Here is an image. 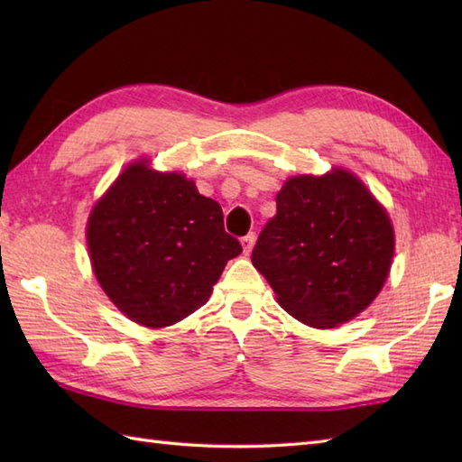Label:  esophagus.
<instances>
[{
    "label": "esophagus",
    "mask_w": 462,
    "mask_h": 462,
    "mask_svg": "<svg viewBox=\"0 0 462 462\" xmlns=\"http://www.w3.org/2000/svg\"><path fill=\"white\" fill-rule=\"evenodd\" d=\"M254 244H256V234H254V232L246 234V236L242 238V246H244V254H246V256H248V254L252 252Z\"/></svg>",
    "instance_id": "esophagus-1"
}]
</instances>
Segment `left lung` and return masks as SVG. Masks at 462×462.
Wrapping results in <instances>:
<instances>
[{
    "label": "left lung",
    "mask_w": 462,
    "mask_h": 462,
    "mask_svg": "<svg viewBox=\"0 0 462 462\" xmlns=\"http://www.w3.org/2000/svg\"><path fill=\"white\" fill-rule=\"evenodd\" d=\"M260 232L252 263L280 306L311 328H336L365 310L393 260V226L347 171L293 176Z\"/></svg>",
    "instance_id": "obj_1"
}]
</instances>
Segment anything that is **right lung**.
Instances as JSON below:
<instances>
[{"mask_svg":"<svg viewBox=\"0 0 462 462\" xmlns=\"http://www.w3.org/2000/svg\"><path fill=\"white\" fill-rule=\"evenodd\" d=\"M91 263L106 296L133 321L164 328L210 298L226 262L242 252L218 202L182 174L131 164L87 224Z\"/></svg>","mask_w":462,"mask_h":462,"instance_id":"add662e5","label":"right lung"}]
</instances>
